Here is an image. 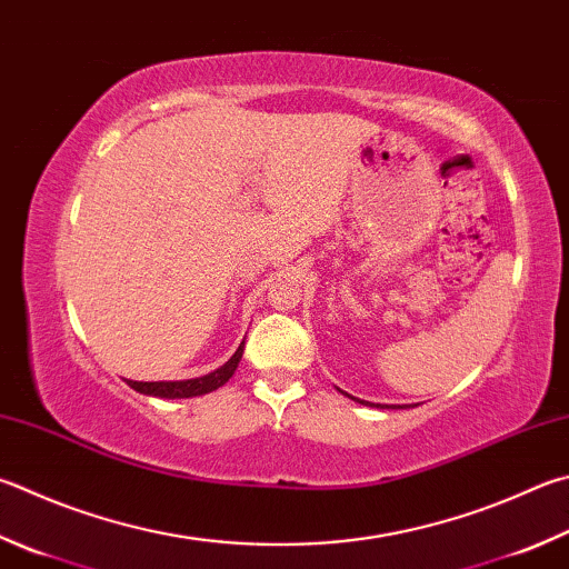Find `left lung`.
<instances>
[{
	"mask_svg": "<svg viewBox=\"0 0 569 569\" xmlns=\"http://www.w3.org/2000/svg\"><path fill=\"white\" fill-rule=\"evenodd\" d=\"M348 398H353V396H348ZM358 402H363V406H376V402H368V400H358ZM376 408H390V406H376ZM392 408H408V406H392Z\"/></svg>",
	"mask_w": 569,
	"mask_h": 569,
	"instance_id": "1",
	"label": "left lung"
}]
</instances>
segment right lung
I'll return each mask as SVG.
<instances>
[{"label": "right lung", "instance_id": "right-lung-1", "mask_svg": "<svg viewBox=\"0 0 569 569\" xmlns=\"http://www.w3.org/2000/svg\"><path fill=\"white\" fill-rule=\"evenodd\" d=\"M243 356V340L241 346L236 348V353L226 360L221 368H216L213 373H206L201 378H191V380H159V383H139V380H127V383L137 390L143 392V396H153V398H196V396H206L216 388H221L223 383H229V378L236 373V368L241 363Z\"/></svg>", "mask_w": 569, "mask_h": 569}]
</instances>
